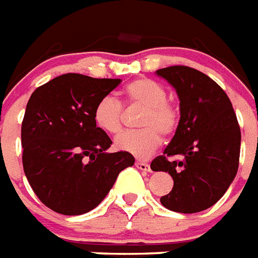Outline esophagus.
I'll list each match as a JSON object with an SVG mask.
<instances>
[{
  "label": "esophagus",
  "mask_w": 258,
  "mask_h": 258,
  "mask_svg": "<svg viewBox=\"0 0 258 258\" xmlns=\"http://www.w3.org/2000/svg\"><path fill=\"white\" fill-rule=\"evenodd\" d=\"M136 166L141 170H145V172H149L150 170V165L148 162H142V161H137L136 162Z\"/></svg>",
  "instance_id": "obj_1"
}]
</instances>
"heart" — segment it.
<instances>
[{"instance_id":"b5f03b06","label":"heart","mask_w":258,"mask_h":258,"mask_svg":"<svg viewBox=\"0 0 258 258\" xmlns=\"http://www.w3.org/2000/svg\"><path fill=\"white\" fill-rule=\"evenodd\" d=\"M126 105L142 106L139 118V131L125 132L114 141L118 150L139 158L149 157L164 139L172 137L180 125V109L166 98L168 92L161 84L152 78H137L122 90ZM93 119L97 127L108 135H117L122 129L123 109L117 98L102 97L94 106Z\"/></svg>"}]
</instances>
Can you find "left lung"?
<instances>
[{
    "label": "left lung",
    "mask_w": 258,
    "mask_h": 258,
    "mask_svg": "<svg viewBox=\"0 0 258 258\" xmlns=\"http://www.w3.org/2000/svg\"><path fill=\"white\" fill-rule=\"evenodd\" d=\"M180 97V125L154 158V172H168L173 189L161 197L166 209L180 213L205 211L225 195L240 162L241 131L229 97L203 72L174 65L158 69ZM180 155L182 160H170Z\"/></svg>",
    "instance_id": "left-lung-1"
}]
</instances>
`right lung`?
<instances>
[{"label":"right lung","instance_id":"1","mask_svg":"<svg viewBox=\"0 0 258 258\" xmlns=\"http://www.w3.org/2000/svg\"><path fill=\"white\" fill-rule=\"evenodd\" d=\"M121 80L67 73L38 86L21 126L25 176L51 211L77 216L105 199L119 172L135 164L126 152L106 153L112 140L97 127L94 106Z\"/></svg>","mask_w":258,"mask_h":258}]
</instances>
